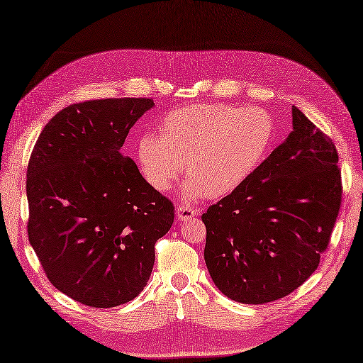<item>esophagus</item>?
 Listing matches in <instances>:
<instances>
[{"label": "esophagus", "mask_w": 363, "mask_h": 363, "mask_svg": "<svg viewBox=\"0 0 363 363\" xmlns=\"http://www.w3.org/2000/svg\"><path fill=\"white\" fill-rule=\"evenodd\" d=\"M195 215H198V209H195V207L190 204H181L176 209V220L177 221L190 220L191 217H195Z\"/></svg>", "instance_id": "1"}]
</instances>
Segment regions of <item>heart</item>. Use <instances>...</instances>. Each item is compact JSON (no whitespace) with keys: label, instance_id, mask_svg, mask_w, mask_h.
<instances>
[{"label":"heart","instance_id":"1","mask_svg":"<svg viewBox=\"0 0 363 363\" xmlns=\"http://www.w3.org/2000/svg\"><path fill=\"white\" fill-rule=\"evenodd\" d=\"M159 135L143 134L135 145L145 181L167 191L186 169L189 201L220 198L250 179L276 138L273 115L264 107L191 104L165 113Z\"/></svg>","mask_w":363,"mask_h":363}]
</instances>
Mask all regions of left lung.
Segmentation results:
<instances>
[{
    "label": "left lung",
    "instance_id": "8db88e82",
    "mask_svg": "<svg viewBox=\"0 0 363 363\" xmlns=\"http://www.w3.org/2000/svg\"><path fill=\"white\" fill-rule=\"evenodd\" d=\"M291 118L287 138L201 217L212 281L242 304L272 303L309 279L340 211L333 140L295 106Z\"/></svg>",
    "mask_w": 363,
    "mask_h": 363
}]
</instances>
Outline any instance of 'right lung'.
<instances>
[{
  "mask_svg": "<svg viewBox=\"0 0 363 363\" xmlns=\"http://www.w3.org/2000/svg\"><path fill=\"white\" fill-rule=\"evenodd\" d=\"M148 98L72 104L37 138L26 173L28 235L59 291L98 309L129 303L148 282L154 245L174 220L169 199L121 154Z\"/></svg>",
  "mask_w": 363,
  "mask_h": 363,
  "instance_id": "right-lung-1",
  "label": "right lung"
}]
</instances>
